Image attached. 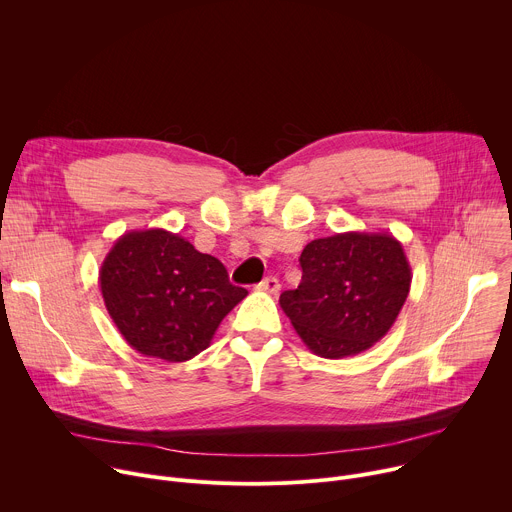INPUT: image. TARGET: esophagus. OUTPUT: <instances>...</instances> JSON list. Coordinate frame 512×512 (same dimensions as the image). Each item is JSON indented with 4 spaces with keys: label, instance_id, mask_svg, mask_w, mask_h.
Wrapping results in <instances>:
<instances>
[{
    "label": "esophagus",
    "instance_id": "1",
    "mask_svg": "<svg viewBox=\"0 0 512 512\" xmlns=\"http://www.w3.org/2000/svg\"><path fill=\"white\" fill-rule=\"evenodd\" d=\"M256 289H258V291H264V293L274 295V293H278V291H280V282H278V278H274V276H266Z\"/></svg>",
    "mask_w": 512,
    "mask_h": 512
}]
</instances>
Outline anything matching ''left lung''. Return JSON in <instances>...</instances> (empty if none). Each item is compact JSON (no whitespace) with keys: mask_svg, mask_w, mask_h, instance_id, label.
Returning <instances> with one entry per match:
<instances>
[{"mask_svg":"<svg viewBox=\"0 0 512 512\" xmlns=\"http://www.w3.org/2000/svg\"><path fill=\"white\" fill-rule=\"evenodd\" d=\"M299 262L301 285L280 295V307L321 358L339 360L372 348L409 297L411 266L403 244L388 232L313 240Z\"/></svg>","mask_w":512,"mask_h":512,"instance_id":"left-lung-1","label":"left lung"}]
</instances>
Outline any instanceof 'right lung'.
Wrapping results in <instances>:
<instances>
[{
    "mask_svg": "<svg viewBox=\"0 0 512 512\" xmlns=\"http://www.w3.org/2000/svg\"><path fill=\"white\" fill-rule=\"evenodd\" d=\"M99 287L126 342L164 362L209 348L223 317L248 295L217 258L162 227L120 236L99 268Z\"/></svg>",
    "mask_w": 512,
    "mask_h": 512,
    "instance_id": "right-lung-1",
    "label": "right lung"
}]
</instances>
